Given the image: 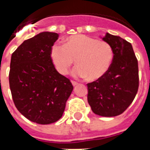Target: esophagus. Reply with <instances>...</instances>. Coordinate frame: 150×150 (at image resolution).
Listing matches in <instances>:
<instances>
[{
    "label": "esophagus",
    "mask_w": 150,
    "mask_h": 150,
    "mask_svg": "<svg viewBox=\"0 0 150 150\" xmlns=\"http://www.w3.org/2000/svg\"><path fill=\"white\" fill-rule=\"evenodd\" d=\"M71 83H72V85L74 86H77L79 83H78L77 82H75V81H71Z\"/></svg>",
    "instance_id": "34e87169"
}]
</instances>
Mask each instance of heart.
<instances>
[{
    "label": "heart",
    "mask_w": 150,
    "mask_h": 150,
    "mask_svg": "<svg viewBox=\"0 0 150 150\" xmlns=\"http://www.w3.org/2000/svg\"><path fill=\"white\" fill-rule=\"evenodd\" d=\"M50 57L57 71L68 74L75 60L78 66L72 71L77 78L90 81L100 79L110 67L114 57L113 48L109 43L86 35H75L67 39L64 45L54 43Z\"/></svg>",
    "instance_id": "heart-1"
}]
</instances>
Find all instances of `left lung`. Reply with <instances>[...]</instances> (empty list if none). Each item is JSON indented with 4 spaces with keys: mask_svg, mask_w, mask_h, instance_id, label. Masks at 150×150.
Listing matches in <instances>:
<instances>
[{
    "mask_svg": "<svg viewBox=\"0 0 150 150\" xmlns=\"http://www.w3.org/2000/svg\"><path fill=\"white\" fill-rule=\"evenodd\" d=\"M103 40L113 48V61L102 78L87 84V100L94 114L114 117L122 114L136 96L138 60L132 44L120 36L107 33Z\"/></svg>",
    "mask_w": 150,
    "mask_h": 150,
    "instance_id": "8db88e82",
    "label": "left lung"
}]
</instances>
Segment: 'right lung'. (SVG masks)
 Returning a JSON list of instances; mask_svg holds the SVG:
<instances>
[{
  "mask_svg": "<svg viewBox=\"0 0 150 150\" xmlns=\"http://www.w3.org/2000/svg\"><path fill=\"white\" fill-rule=\"evenodd\" d=\"M55 33L43 32L25 40L11 55L9 85L18 110L40 125L61 118L73 90L70 80L56 70L50 57Z\"/></svg>",
  "mask_w": 150,
  "mask_h": 150,
  "instance_id": "add662e5",
  "label": "right lung"
}]
</instances>
